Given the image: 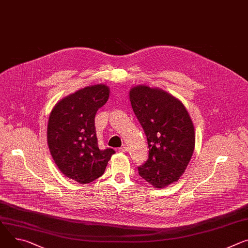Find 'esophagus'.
<instances>
[{"mask_svg": "<svg viewBox=\"0 0 248 248\" xmlns=\"http://www.w3.org/2000/svg\"><path fill=\"white\" fill-rule=\"evenodd\" d=\"M119 151H120V152H126V151H127V148H126L125 146H123V147L119 148Z\"/></svg>", "mask_w": 248, "mask_h": 248, "instance_id": "1", "label": "esophagus"}]
</instances>
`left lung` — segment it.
<instances>
[{"instance_id": "8db88e82", "label": "left lung", "mask_w": 248, "mask_h": 248, "mask_svg": "<svg viewBox=\"0 0 248 248\" xmlns=\"http://www.w3.org/2000/svg\"><path fill=\"white\" fill-rule=\"evenodd\" d=\"M133 112L147 139L148 158L139 174L155 188L177 181L195 147L193 123L184 105L160 89L133 87L129 92Z\"/></svg>"}]
</instances>
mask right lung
I'll return each instance as SVG.
<instances>
[{
  "label": "right lung",
  "mask_w": 248,
  "mask_h": 248,
  "mask_svg": "<svg viewBox=\"0 0 248 248\" xmlns=\"http://www.w3.org/2000/svg\"><path fill=\"white\" fill-rule=\"evenodd\" d=\"M106 85L79 90L58 102L47 126V142L59 170L80 184L101 177L111 155V148L100 149L96 136L95 116L108 99Z\"/></svg>",
  "instance_id": "obj_1"
}]
</instances>
